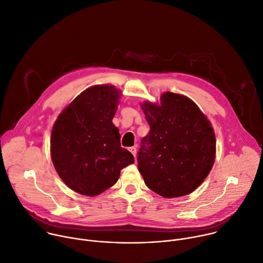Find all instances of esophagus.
<instances>
[{"label":"esophagus","mask_w":263,"mask_h":263,"mask_svg":"<svg viewBox=\"0 0 263 263\" xmlns=\"http://www.w3.org/2000/svg\"><path fill=\"white\" fill-rule=\"evenodd\" d=\"M128 150L132 152V154L135 156V159H136V155H137V148H136L135 146H133V147H129V148H128Z\"/></svg>","instance_id":"34e87169"}]
</instances>
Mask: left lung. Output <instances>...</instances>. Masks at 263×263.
<instances>
[{
    "label": "left lung",
    "instance_id": "1",
    "mask_svg": "<svg viewBox=\"0 0 263 263\" xmlns=\"http://www.w3.org/2000/svg\"><path fill=\"white\" fill-rule=\"evenodd\" d=\"M150 126L138 152L145 184L165 198L191 194L207 177L216 159L214 128L189 97L172 92L161 103L141 106Z\"/></svg>",
    "mask_w": 263,
    "mask_h": 263
}]
</instances>
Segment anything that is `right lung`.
Segmentation results:
<instances>
[{"instance_id":"right-lung-1","label":"right lung","mask_w":263,"mask_h":263,"mask_svg":"<svg viewBox=\"0 0 263 263\" xmlns=\"http://www.w3.org/2000/svg\"><path fill=\"white\" fill-rule=\"evenodd\" d=\"M120 95L114 86L90 87L69 103L52 126V164L64 183L81 195L101 194L135 162L134 155L121 147L119 130L112 122Z\"/></svg>"}]
</instances>
